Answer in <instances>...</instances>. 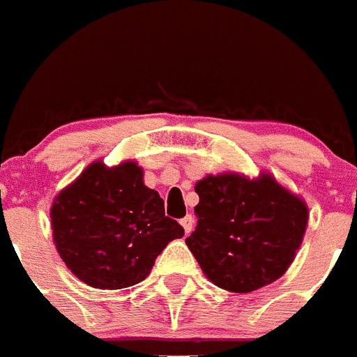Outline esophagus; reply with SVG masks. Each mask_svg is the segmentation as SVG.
Segmentation results:
<instances>
[{"mask_svg":"<svg viewBox=\"0 0 357 357\" xmlns=\"http://www.w3.org/2000/svg\"><path fill=\"white\" fill-rule=\"evenodd\" d=\"M181 224H182V227H184V233H186V235H190V233H192V229H194V226H195L194 216H192V214L184 216V218L181 220Z\"/></svg>","mask_w":357,"mask_h":357,"instance_id":"esophagus-1","label":"esophagus"}]
</instances>
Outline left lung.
<instances>
[{
  "label": "left lung",
  "instance_id": "8db88e82",
  "mask_svg": "<svg viewBox=\"0 0 357 357\" xmlns=\"http://www.w3.org/2000/svg\"><path fill=\"white\" fill-rule=\"evenodd\" d=\"M197 226L186 245L218 288L248 294L288 271L301 246L309 208L261 173L207 175L195 184Z\"/></svg>",
  "mask_w": 357,
  "mask_h": 357
}]
</instances>
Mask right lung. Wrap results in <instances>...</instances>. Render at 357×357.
<instances>
[{
  "label": "right lung",
  "mask_w": 357,
  "mask_h": 357,
  "mask_svg": "<svg viewBox=\"0 0 357 357\" xmlns=\"http://www.w3.org/2000/svg\"><path fill=\"white\" fill-rule=\"evenodd\" d=\"M52 237L75 277L99 290H120L149 277L160 252L184 229L165 216L163 199L135 162L90 163L56 195Z\"/></svg>",
  "instance_id": "1"
}]
</instances>
